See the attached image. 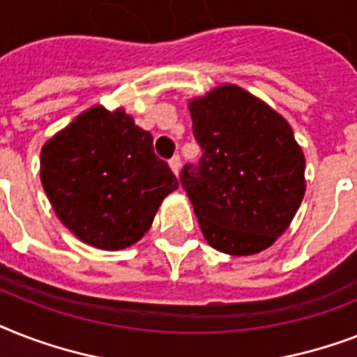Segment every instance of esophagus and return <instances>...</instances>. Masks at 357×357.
Masks as SVG:
<instances>
[{
    "label": "esophagus",
    "instance_id": "obj_1",
    "mask_svg": "<svg viewBox=\"0 0 357 357\" xmlns=\"http://www.w3.org/2000/svg\"><path fill=\"white\" fill-rule=\"evenodd\" d=\"M168 165H170V168H172V172L178 176L179 168H181V159H179V155H174L172 159L168 161Z\"/></svg>",
    "mask_w": 357,
    "mask_h": 357
}]
</instances>
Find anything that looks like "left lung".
Here are the masks:
<instances>
[{"label":"left lung","mask_w":357,"mask_h":357,"mask_svg":"<svg viewBox=\"0 0 357 357\" xmlns=\"http://www.w3.org/2000/svg\"><path fill=\"white\" fill-rule=\"evenodd\" d=\"M198 167L181 185L213 248L252 255L276 243L305 192L304 151L289 122L241 86L226 83L189 102Z\"/></svg>","instance_id":"obj_1"}]
</instances>
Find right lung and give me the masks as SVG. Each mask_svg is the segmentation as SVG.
<instances>
[{
	"label": "right lung",
	"instance_id": "add662e5",
	"mask_svg": "<svg viewBox=\"0 0 357 357\" xmlns=\"http://www.w3.org/2000/svg\"><path fill=\"white\" fill-rule=\"evenodd\" d=\"M40 181L59 220L85 244L123 250L144 237L179 187L151 135L126 114L86 109L40 151Z\"/></svg>",
	"mask_w": 357,
	"mask_h": 357
}]
</instances>
